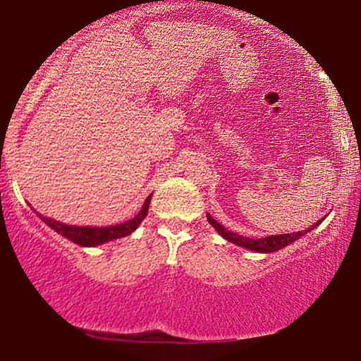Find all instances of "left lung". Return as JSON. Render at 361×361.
I'll return each instance as SVG.
<instances>
[{
	"label": "left lung",
	"instance_id": "left-lung-1",
	"mask_svg": "<svg viewBox=\"0 0 361 361\" xmlns=\"http://www.w3.org/2000/svg\"><path fill=\"white\" fill-rule=\"evenodd\" d=\"M209 225H212L214 230L220 233L223 238L231 241V243L238 245V246H243V248H248L252 250V252H258V253H271V252H278V250L285 248L286 245L293 243V241H296L298 238H302V236H305L307 233H310V231L313 230V228H317L318 225H320L322 220H318L314 225H312V228H307V230H302V231H296V233H285V235H271V236H264V238H246V236H241L238 233H233V231L226 230L225 226L220 225L216 220H214L213 216H209V213L207 214Z\"/></svg>",
	"mask_w": 361,
	"mask_h": 361
}]
</instances>
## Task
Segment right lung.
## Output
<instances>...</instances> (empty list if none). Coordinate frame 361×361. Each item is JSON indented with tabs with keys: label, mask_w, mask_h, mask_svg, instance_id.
I'll return each instance as SVG.
<instances>
[{
	"label": "right lung",
	"mask_w": 361,
	"mask_h": 361,
	"mask_svg": "<svg viewBox=\"0 0 361 361\" xmlns=\"http://www.w3.org/2000/svg\"><path fill=\"white\" fill-rule=\"evenodd\" d=\"M149 202H152V195L145 200L143 207H141L140 212L136 213L131 220L120 223V225H113V226H71V225H65V223H59L56 220H51V218L43 216V214L39 213L36 214H38L41 220L47 223L51 230H54L59 235H63L65 238L73 241V243L80 246H97V245L106 243V241L123 238V236L133 233L136 228L140 226V223L143 221L145 216L148 214Z\"/></svg>",
	"instance_id": "right-lung-1"
}]
</instances>
